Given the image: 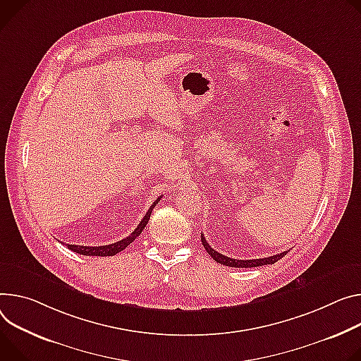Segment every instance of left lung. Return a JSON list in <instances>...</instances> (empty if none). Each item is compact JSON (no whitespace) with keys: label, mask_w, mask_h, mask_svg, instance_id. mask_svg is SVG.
<instances>
[{"label":"left lung","mask_w":361,"mask_h":361,"mask_svg":"<svg viewBox=\"0 0 361 361\" xmlns=\"http://www.w3.org/2000/svg\"><path fill=\"white\" fill-rule=\"evenodd\" d=\"M202 243L204 246V249L207 250V253L217 262V264L226 265V267H232V268H256V267H262V265H274L275 262H278L279 259H282L288 252H282L269 257H262V259H249V260H239V259H233L224 256L219 252H216L206 240L204 235L202 233Z\"/></svg>","instance_id":"obj_1"}]
</instances>
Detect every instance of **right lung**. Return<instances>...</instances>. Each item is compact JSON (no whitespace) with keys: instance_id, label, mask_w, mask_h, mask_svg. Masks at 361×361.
<instances>
[{"instance_id":"add662e5","label":"right lung","mask_w":361,"mask_h":361,"mask_svg":"<svg viewBox=\"0 0 361 361\" xmlns=\"http://www.w3.org/2000/svg\"><path fill=\"white\" fill-rule=\"evenodd\" d=\"M159 199H161V197H158V199L152 203V206L148 209L147 214L142 217L141 223L135 227V231H134L133 233H130L129 236H126L125 239L118 240L116 243L105 245V246H80V245H66V246H68L71 250H73V252H76V253H79V255H85V256H114V255L119 253L121 250H123L128 245L133 243V242L142 233L144 227L147 226V223H148V220H149L151 212H152V209L158 204Z\"/></svg>"}]
</instances>
